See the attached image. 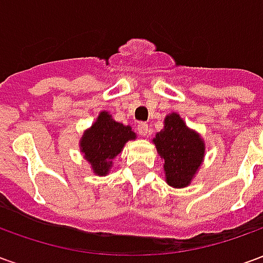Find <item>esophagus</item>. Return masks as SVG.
I'll return each instance as SVG.
<instances>
[{"label":"esophagus","instance_id":"1","mask_svg":"<svg viewBox=\"0 0 263 263\" xmlns=\"http://www.w3.org/2000/svg\"><path fill=\"white\" fill-rule=\"evenodd\" d=\"M138 132H139V135L141 137H146L148 135V132H149V128H148V124L146 122H139L138 124Z\"/></svg>","mask_w":263,"mask_h":263}]
</instances>
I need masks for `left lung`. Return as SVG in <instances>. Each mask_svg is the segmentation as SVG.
Here are the masks:
<instances>
[{
  "label": "left lung",
  "instance_id": "1",
  "mask_svg": "<svg viewBox=\"0 0 263 263\" xmlns=\"http://www.w3.org/2000/svg\"><path fill=\"white\" fill-rule=\"evenodd\" d=\"M154 142L165 159L166 182L173 187H186L203 160L201 138L173 112L165 118V128L156 134Z\"/></svg>",
  "mask_w": 263,
  "mask_h": 263
}]
</instances>
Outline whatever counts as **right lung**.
Returning <instances> with one entry per match:
<instances>
[{
  "instance_id": "add662e5",
  "label": "right lung",
  "mask_w": 263,
  "mask_h": 263,
  "mask_svg": "<svg viewBox=\"0 0 263 263\" xmlns=\"http://www.w3.org/2000/svg\"><path fill=\"white\" fill-rule=\"evenodd\" d=\"M135 139L131 126L115 122L108 112L103 111L80 141L81 152L84 154L96 175H107L112 165L111 160L120 154L126 141Z\"/></svg>"
}]
</instances>
